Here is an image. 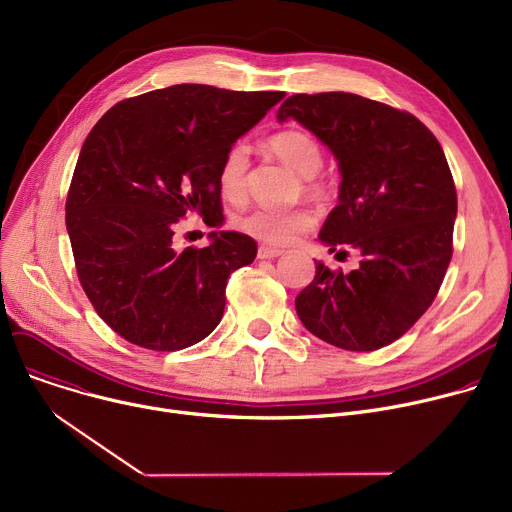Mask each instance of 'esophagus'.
I'll return each instance as SVG.
<instances>
[{
	"label": "esophagus",
	"mask_w": 512,
	"mask_h": 512,
	"mask_svg": "<svg viewBox=\"0 0 512 512\" xmlns=\"http://www.w3.org/2000/svg\"><path fill=\"white\" fill-rule=\"evenodd\" d=\"M280 255H284V251L282 249H274V247H259V251H257V257L259 259H276V257H280Z\"/></svg>",
	"instance_id": "esophagus-1"
}]
</instances>
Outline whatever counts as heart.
Masks as SVG:
<instances>
[{"label": "heart", "mask_w": 512, "mask_h": 512, "mask_svg": "<svg viewBox=\"0 0 512 512\" xmlns=\"http://www.w3.org/2000/svg\"><path fill=\"white\" fill-rule=\"evenodd\" d=\"M270 151L284 161L288 168L303 176V191L309 199L326 203L332 199L334 188L319 170L324 166V149L313 134L305 130H282L267 139ZM247 174H249V147L245 143H234L222 157L218 170V184L222 195L240 205L247 199ZM315 226V215L309 207H294L286 211L257 207L236 218L240 232L257 238L265 245L284 247L297 240L301 234Z\"/></svg>", "instance_id": "obj_1"}]
</instances>
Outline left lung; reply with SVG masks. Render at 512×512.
<instances>
[{"mask_svg":"<svg viewBox=\"0 0 512 512\" xmlns=\"http://www.w3.org/2000/svg\"><path fill=\"white\" fill-rule=\"evenodd\" d=\"M336 155L340 203L319 240L355 249L357 270L315 263L294 301L303 326L344 351H378L434 303L452 259L456 188L438 139L419 118L353 93H297L278 110Z\"/></svg>","mask_w":512,"mask_h":512,"instance_id":"8db88e82","label":"left lung"}]
</instances>
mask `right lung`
I'll return each instance as SVG.
<instances>
[{
    "label": "right lung",
    "mask_w": 512,
    "mask_h": 512,
    "mask_svg": "<svg viewBox=\"0 0 512 512\" xmlns=\"http://www.w3.org/2000/svg\"><path fill=\"white\" fill-rule=\"evenodd\" d=\"M284 91L174 85L107 110L80 149L66 199L76 276L97 315L149 351H182L222 321L226 284L253 263L257 242L211 232L180 249L188 213L220 224L224 153Z\"/></svg>",
    "instance_id": "right-lung-1"
}]
</instances>
